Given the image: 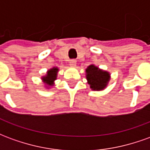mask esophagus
Returning a JSON list of instances; mask_svg holds the SVG:
<instances>
[{
	"instance_id": "obj_1",
	"label": "esophagus",
	"mask_w": 150,
	"mask_h": 150,
	"mask_svg": "<svg viewBox=\"0 0 150 150\" xmlns=\"http://www.w3.org/2000/svg\"><path fill=\"white\" fill-rule=\"evenodd\" d=\"M70 66H71V67H75L76 66V61L75 59H72V60L70 61Z\"/></svg>"
}]
</instances>
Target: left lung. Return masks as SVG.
I'll use <instances>...</instances> for the list:
<instances>
[{
  "label": "left lung",
  "instance_id": "1",
  "mask_svg": "<svg viewBox=\"0 0 150 150\" xmlns=\"http://www.w3.org/2000/svg\"><path fill=\"white\" fill-rule=\"evenodd\" d=\"M86 78L91 90L101 91L107 87L110 80V74L91 64L86 69Z\"/></svg>",
  "mask_w": 150,
  "mask_h": 150
}]
</instances>
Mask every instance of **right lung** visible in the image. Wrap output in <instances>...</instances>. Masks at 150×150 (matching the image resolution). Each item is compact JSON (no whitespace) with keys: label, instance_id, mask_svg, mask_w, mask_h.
Wrapping results in <instances>:
<instances>
[{"label":"right lung","instance_id":"right-lung-1","mask_svg":"<svg viewBox=\"0 0 150 150\" xmlns=\"http://www.w3.org/2000/svg\"><path fill=\"white\" fill-rule=\"evenodd\" d=\"M58 71H59L58 67H53V68L50 69L49 71L46 72V75L42 78V81L47 86H53L54 83V80L57 79Z\"/></svg>","mask_w":150,"mask_h":150}]
</instances>
